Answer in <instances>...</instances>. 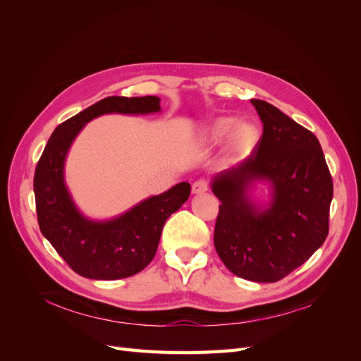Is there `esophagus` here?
<instances>
[{
  "instance_id": "esophagus-1",
  "label": "esophagus",
  "mask_w": 361,
  "mask_h": 361,
  "mask_svg": "<svg viewBox=\"0 0 361 361\" xmlns=\"http://www.w3.org/2000/svg\"><path fill=\"white\" fill-rule=\"evenodd\" d=\"M191 190H192V194H202V192H206V191H207V182H206V180H203V179H200V180H195V182L192 183Z\"/></svg>"
}]
</instances>
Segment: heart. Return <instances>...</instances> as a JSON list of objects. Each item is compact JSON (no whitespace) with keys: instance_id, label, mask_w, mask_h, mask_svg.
Instances as JSON below:
<instances>
[{"instance_id":"b5f03b06","label":"heart","mask_w":361,"mask_h":361,"mask_svg":"<svg viewBox=\"0 0 361 361\" xmlns=\"http://www.w3.org/2000/svg\"><path fill=\"white\" fill-rule=\"evenodd\" d=\"M226 138L224 155L236 158L247 154L257 141V129L247 120H239L235 123L233 117H218L206 128L203 141L206 145L215 146Z\"/></svg>"}]
</instances>
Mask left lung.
<instances>
[{
  "label": "left lung",
  "instance_id": "8db88e82",
  "mask_svg": "<svg viewBox=\"0 0 361 361\" xmlns=\"http://www.w3.org/2000/svg\"><path fill=\"white\" fill-rule=\"evenodd\" d=\"M264 123L259 143L238 166L214 176L221 202L214 244L235 276L274 283L301 267L329 235L333 180L318 138L265 101L251 99ZM256 183L270 187L257 204Z\"/></svg>",
  "mask_w": 361,
  "mask_h": 361
}]
</instances>
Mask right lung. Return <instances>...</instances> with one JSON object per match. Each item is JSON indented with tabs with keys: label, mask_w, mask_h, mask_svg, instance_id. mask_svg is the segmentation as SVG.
<instances>
[{
	"label": "right lung",
	"mask_w": 361,
	"mask_h": 361,
	"mask_svg": "<svg viewBox=\"0 0 361 361\" xmlns=\"http://www.w3.org/2000/svg\"><path fill=\"white\" fill-rule=\"evenodd\" d=\"M157 96H110L59 125L48 140L35 173L36 211L40 232L68 265L85 279L118 280L137 274L154 259L167 218L188 200V182L150 195L125 214L93 220L75 204L64 180V162L73 140L90 120L104 114H154Z\"/></svg>",
	"instance_id": "obj_1"
}]
</instances>
